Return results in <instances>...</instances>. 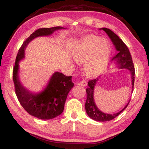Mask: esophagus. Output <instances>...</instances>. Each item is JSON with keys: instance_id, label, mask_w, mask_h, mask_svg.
<instances>
[{"instance_id": "esophagus-1", "label": "esophagus", "mask_w": 149, "mask_h": 149, "mask_svg": "<svg viewBox=\"0 0 149 149\" xmlns=\"http://www.w3.org/2000/svg\"><path fill=\"white\" fill-rule=\"evenodd\" d=\"M79 84L80 85V86H86L87 85V82L85 80H82L81 81L79 82Z\"/></svg>"}]
</instances>
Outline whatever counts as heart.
Segmentation results:
<instances>
[{"instance_id": "heart-1", "label": "heart", "mask_w": 149, "mask_h": 149, "mask_svg": "<svg viewBox=\"0 0 149 149\" xmlns=\"http://www.w3.org/2000/svg\"><path fill=\"white\" fill-rule=\"evenodd\" d=\"M110 47L108 41L97 36H89L78 45L74 57L78 63L84 64L88 77L98 76L108 65Z\"/></svg>"}]
</instances>
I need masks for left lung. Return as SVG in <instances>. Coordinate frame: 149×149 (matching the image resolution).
Masks as SVG:
<instances>
[{
  "label": "left lung",
  "mask_w": 149,
  "mask_h": 149,
  "mask_svg": "<svg viewBox=\"0 0 149 149\" xmlns=\"http://www.w3.org/2000/svg\"><path fill=\"white\" fill-rule=\"evenodd\" d=\"M100 30H103L111 39V40L116 47V49L118 51V54L114 56L112 58L114 63L118 65L119 69H127L131 72V79H132V91H133L134 81H135V67H134L132 57L128 47L123 43V41L119 38V36L113 33L111 30L108 28H103ZM98 78L89 80L88 82V87L87 88L86 91V101L85 103V109L86 111L90 118L97 121H108L112 120L116 117L118 116L127 107L130 100L122 110L119 111L118 113L113 114L105 113L101 111L97 108L94 99V91L96 86V82L98 80Z\"/></svg>",
  "instance_id": "1"
}]
</instances>
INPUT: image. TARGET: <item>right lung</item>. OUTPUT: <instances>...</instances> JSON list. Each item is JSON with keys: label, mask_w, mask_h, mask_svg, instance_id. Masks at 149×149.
I'll return each mask as SVG.
<instances>
[{"label": "right lung", "mask_w": 149, "mask_h": 149, "mask_svg": "<svg viewBox=\"0 0 149 149\" xmlns=\"http://www.w3.org/2000/svg\"><path fill=\"white\" fill-rule=\"evenodd\" d=\"M61 29L65 28L57 26L36 30L24 41L16 58L13 78L16 96L24 109L30 115L38 119H51L62 113L67 95L74 86L72 77H67L63 73L55 72L43 91L31 92L27 90L19 81V62L24 58V50L31 40L40 36H50L55 31Z\"/></svg>", "instance_id": "1"}]
</instances>
